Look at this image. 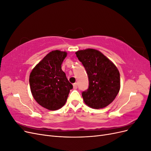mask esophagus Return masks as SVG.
Masks as SVG:
<instances>
[{
  "label": "esophagus",
  "instance_id": "34e87169",
  "mask_svg": "<svg viewBox=\"0 0 151 151\" xmlns=\"http://www.w3.org/2000/svg\"><path fill=\"white\" fill-rule=\"evenodd\" d=\"M73 87H74V89H76L77 88V83H74V84H73Z\"/></svg>",
  "mask_w": 151,
  "mask_h": 151
}]
</instances>
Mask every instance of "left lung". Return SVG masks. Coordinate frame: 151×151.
Wrapping results in <instances>:
<instances>
[{
	"mask_svg": "<svg viewBox=\"0 0 151 151\" xmlns=\"http://www.w3.org/2000/svg\"><path fill=\"white\" fill-rule=\"evenodd\" d=\"M76 54L89 78V88L82 93L84 103L94 109L107 106L115 99L120 89L117 67L97 50H79Z\"/></svg>",
	"mask_w": 151,
	"mask_h": 151,
	"instance_id": "obj_1",
	"label": "left lung"
}]
</instances>
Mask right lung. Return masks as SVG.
Returning <instances> with one entry per match:
<instances>
[{
  "mask_svg": "<svg viewBox=\"0 0 151 151\" xmlns=\"http://www.w3.org/2000/svg\"><path fill=\"white\" fill-rule=\"evenodd\" d=\"M66 52L53 50L48 53L29 76L32 95L40 105L49 110H57L66 103L73 86L62 70Z\"/></svg>",
  "mask_w": 151,
  "mask_h": 151,
  "instance_id": "obj_1",
  "label": "right lung"
}]
</instances>
